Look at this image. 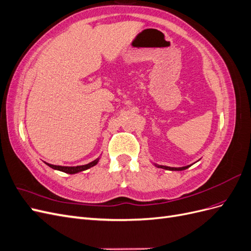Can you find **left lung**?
I'll return each instance as SVG.
<instances>
[{
    "label": "left lung",
    "instance_id": "8db88e82",
    "mask_svg": "<svg viewBox=\"0 0 251 251\" xmlns=\"http://www.w3.org/2000/svg\"><path fill=\"white\" fill-rule=\"evenodd\" d=\"M155 165L159 169H164V170H169V171H183L191 166V165H186V166H182V168H171V166H165V165H158V164H155Z\"/></svg>",
    "mask_w": 251,
    "mask_h": 251
}]
</instances>
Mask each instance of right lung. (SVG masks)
I'll list each match as a JSON object with an SVG mask.
<instances>
[{"instance_id":"1","label":"right lung","mask_w":251,"mask_h":251,"mask_svg":"<svg viewBox=\"0 0 251 251\" xmlns=\"http://www.w3.org/2000/svg\"><path fill=\"white\" fill-rule=\"evenodd\" d=\"M98 161H100V158L95 159L94 161L90 162L88 164H85V165H77V166H62V165H53V164H49L47 162L46 163L48 166H50L51 169L53 170H57V171H60V172H64L66 174H76V173H79V172H82V171H86L90 168H92V166L96 165L98 163Z\"/></svg>"}]
</instances>
